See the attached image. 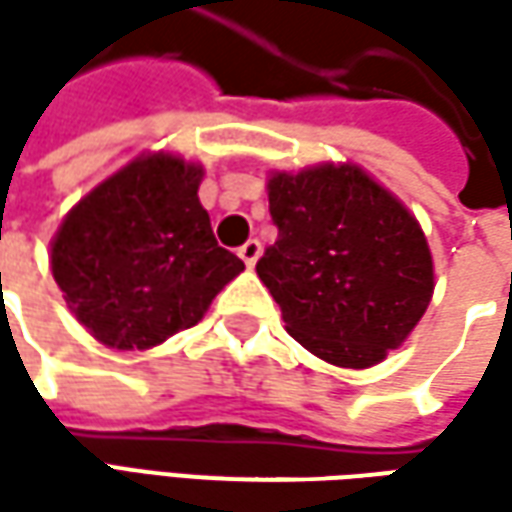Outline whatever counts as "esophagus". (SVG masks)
<instances>
[{
  "label": "esophagus",
  "mask_w": 512,
  "mask_h": 512,
  "mask_svg": "<svg viewBox=\"0 0 512 512\" xmlns=\"http://www.w3.org/2000/svg\"><path fill=\"white\" fill-rule=\"evenodd\" d=\"M259 256H262V242H259V239H250V242H245V245L239 247V259H242L247 267L256 265Z\"/></svg>",
  "instance_id": "1"
}]
</instances>
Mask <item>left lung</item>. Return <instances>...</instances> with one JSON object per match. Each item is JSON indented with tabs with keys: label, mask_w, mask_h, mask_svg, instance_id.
Wrapping results in <instances>:
<instances>
[{
	"label": "left lung",
	"mask_w": 512,
	"mask_h": 512,
	"mask_svg": "<svg viewBox=\"0 0 512 512\" xmlns=\"http://www.w3.org/2000/svg\"><path fill=\"white\" fill-rule=\"evenodd\" d=\"M279 239L256 273L287 333L313 356L364 370L419 325L433 299V256L416 216L353 162L267 179Z\"/></svg>",
	"instance_id": "1"
}]
</instances>
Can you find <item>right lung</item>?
<instances>
[{"label": "right lung", "mask_w": 512, "mask_h": 512, "mask_svg": "<svg viewBox=\"0 0 512 512\" xmlns=\"http://www.w3.org/2000/svg\"><path fill=\"white\" fill-rule=\"evenodd\" d=\"M205 168L156 150L70 207L50 270L70 313L113 350H150L207 313L245 262L219 247L199 202Z\"/></svg>", "instance_id": "1"}]
</instances>
